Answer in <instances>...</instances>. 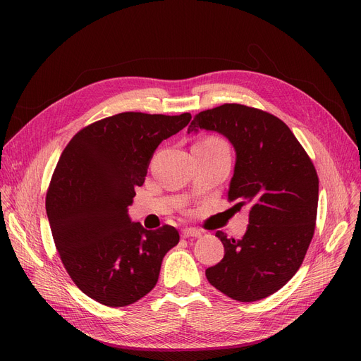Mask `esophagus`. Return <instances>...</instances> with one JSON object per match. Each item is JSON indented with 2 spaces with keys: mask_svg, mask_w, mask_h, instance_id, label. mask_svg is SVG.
<instances>
[{
  "mask_svg": "<svg viewBox=\"0 0 361 361\" xmlns=\"http://www.w3.org/2000/svg\"><path fill=\"white\" fill-rule=\"evenodd\" d=\"M181 237L183 238H190V237L199 238V237H202V233L199 230H196V228H184L181 231Z\"/></svg>",
  "mask_w": 361,
  "mask_h": 361,
  "instance_id": "obj_1",
  "label": "esophagus"
}]
</instances>
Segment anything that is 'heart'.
I'll return each mask as SVG.
<instances>
[{"instance_id": "b5f03b06", "label": "heart", "mask_w": 361, "mask_h": 361, "mask_svg": "<svg viewBox=\"0 0 361 361\" xmlns=\"http://www.w3.org/2000/svg\"><path fill=\"white\" fill-rule=\"evenodd\" d=\"M207 142H215V143H222V142H219V140H216V139H207Z\"/></svg>"}]
</instances>
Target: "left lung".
<instances>
[{
  "instance_id": "1",
  "label": "left lung",
  "mask_w": 361,
  "mask_h": 361,
  "mask_svg": "<svg viewBox=\"0 0 361 361\" xmlns=\"http://www.w3.org/2000/svg\"><path fill=\"white\" fill-rule=\"evenodd\" d=\"M199 128L233 143L237 159L228 200L250 206L243 238L216 231L225 255L206 278L233 300H262L286 286L307 253L319 199L314 165L288 126L267 111L224 104L196 114L187 131Z\"/></svg>"
}]
</instances>
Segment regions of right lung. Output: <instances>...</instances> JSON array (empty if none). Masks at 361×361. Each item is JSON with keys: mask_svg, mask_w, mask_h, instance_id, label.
Instances as JSON below:
<instances>
[{"mask_svg": "<svg viewBox=\"0 0 361 361\" xmlns=\"http://www.w3.org/2000/svg\"><path fill=\"white\" fill-rule=\"evenodd\" d=\"M190 120L121 112L86 126L63 150L45 200L52 238L73 282L101 305L124 307L152 291L180 241L171 225L152 231L131 222L127 206L155 149Z\"/></svg>", "mask_w": 361, "mask_h": 361, "instance_id": "right-lung-1", "label": "right lung"}]
</instances>
